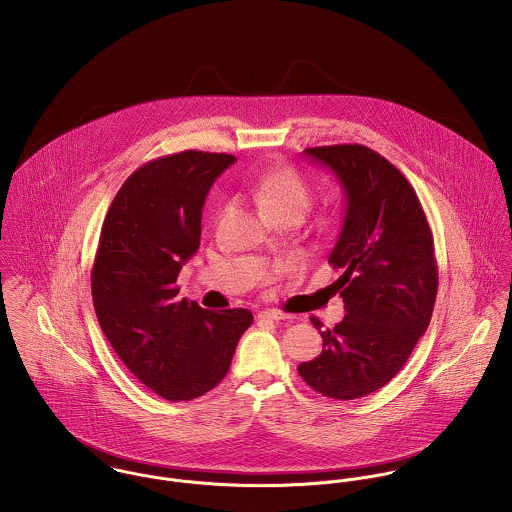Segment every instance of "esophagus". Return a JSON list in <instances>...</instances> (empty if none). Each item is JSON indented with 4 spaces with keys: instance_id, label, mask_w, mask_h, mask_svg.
Segmentation results:
<instances>
[{
    "instance_id": "obj_1",
    "label": "esophagus",
    "mask_w": 512,
    "mask_h": 512,
    "mask_svg": "<svg viewBox=\"0 0 512 512\" xmlns=\"http://www.w3.org/2000/svg\"><path fill=\"white\" fill-rule=\"evenodd\" d=\"M260 319H268V321H284V319H290V315L278 311V309H264L258 313Z\"/></svg>"
}]
</instances>
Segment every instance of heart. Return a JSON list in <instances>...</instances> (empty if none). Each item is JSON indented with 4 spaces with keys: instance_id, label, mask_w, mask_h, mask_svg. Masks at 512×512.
Instances as JSON below:
<instances>
[{
    "instance_id": "heart-1",
    "label": "heart",
    "mask_w": 512,
    "mask_h": 512,
    "mask_svg": "<svg viewBox=\"0 0 512 512\" xmlns=\"http://www.w3.org/2000/svg\"><path fill=\"white\" fill-rule=\"evenodd\" d=\"M254 195L264 209L270 213H293L299 219L307 213L313 201L309 181L293 167L282 165L266 171L254 185Z\"/></svg>"
}]
</instances>
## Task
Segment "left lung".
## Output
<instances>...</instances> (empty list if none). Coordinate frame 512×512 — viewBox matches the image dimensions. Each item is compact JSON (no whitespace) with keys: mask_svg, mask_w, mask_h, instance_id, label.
<instances>
[{"mask_svg":"<svg viewBox=\"0 0 512 512\" xmlns=\"http://www.w3.org/2000/svg\"><path fill=\"white\" fill-rule=\"evenodd\" d=\"M305 155L333 169L347 197L329 254L341 270L333 288L347 315L325 331L311 317L323 351L297 372L327 398L355 400L390 382L430 325L438 295L434 236L416 191L380 153L339 144L307 147Z\"/></svg>","mask_w":512,"mask_h":512,"instance_id":"left-lung-1","label":"left lung"}]
</instances>
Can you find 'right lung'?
<instances>
[{
  "instance_id": "1",
  "label": "right lung",
  "mask_w": 512,
  "mask_h": 512,
  "mask_svg": "<svg viewBox=\"0 0 512 512\" xmlns=\"http://www.w3.org/2000/svg\"><path fill=\"white\" fill-rule=\"evenodd\" d=\"M236 161L185 149L138 167L116 193L92 266L98 323L120 361L169 402L193 400L226 376L254 317L179 299L177 276L201 244L209 189Z\"/></svg>"
}]
</instances>
